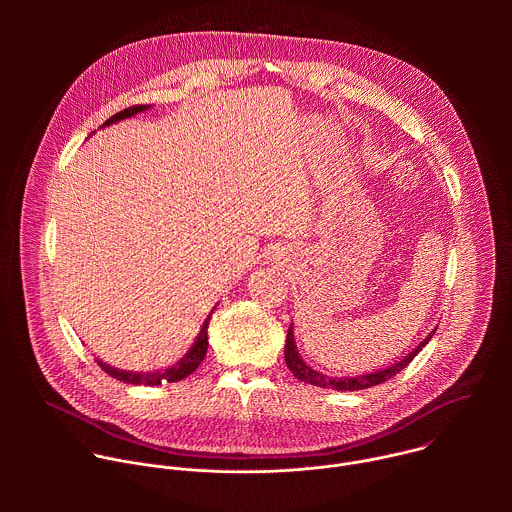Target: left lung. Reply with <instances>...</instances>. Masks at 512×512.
<instances>
[{
  "label": "left lung",
  "instance_id": "8db88e82",
  "mask_svg": "<svg viewBox=\"0 0 512 512\" xmlns=\"http://www.w3.org/2000/svg\"><path fill=\"white\" fill-rule=\"evenodd\" d=\"M435 334V330L429 332V336H425L417 348H413L405 358L397 360L395 364H389V367L375 371V373H367V375H358V377H328L322 375L320 371H314L310 364H306V360L300 356L298 348H296V338H294V326H289L287 330V340H285V364L287 369L294 373L296 379L310 383L314 387H322V389H334V391H360V389H369L375 385H381L389 379H393L397 373H401L407 364L419 354V350L431 340V336Z\"/></svg>",
  "mask_w": 512,
  "mask_h": 512
}]
</instances>
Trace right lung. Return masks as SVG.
<instances>
[{
    "mask_svg": "<svg viewBox=\"0 0 512 512\" xmlns=\"http://www.w3.org/2000/svg\"><path fill=\"white\" fill-rule=\"evenodd\" d=\"M152 105H133V107H129V109H123V111H119V113H115L113 117H109L105 123H103V127H107V125H111V123H117V121H121V119H127V117H133V115H137V113H141V111H148ZM214 312V310H212ZM212 312L206 316V320H204V324H202V328H200V334L196 336V340H194V344L190 346V350L176 362V364H172V367H168L166 371H154V373H131V371H119V369H115V367H111V364H107V362H103V360H99L97 358V362H99V367L109 375V377H113V379H117V381H123V383H129V385H160V383H164V381H168V383H176V381H182V379H186L188 375H192L196 369H198V364L202 362V358L206 356V348H208V322H210V316H212Z\"/></svg>",
    "mask_w": 512,
    "mask_h": 512,
    "instance_id": "add662e5",
    "label": "right lung"
}]
</instances>
